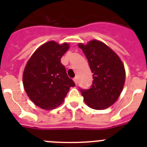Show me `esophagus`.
<instances>
[{"instance_id": "1", "label": "esophagus", "mask_w": 147, "mask_h": 147, "mask_svg": "<svg viewBox=\"0 0 147 147\" xmlns=\"http://www.w3.org/2000/svg\"><path fill=\"white\" fill-rule=\"evenodd\" d=\"M74 81L75 84H76V85H77V83H78V80H77V77H75V78H74Z\"/></svg>"}]
</instances>
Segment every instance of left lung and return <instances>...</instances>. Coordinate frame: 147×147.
Returning a JSON list of instances; mask_svg holds the SVG:
<instances>
[{"label": "left lung", "instance_id": "8db88e82", "mask_svg": "<svg viewBox=\"0 0 147 147\" xmlns=\"http://www.w3.org/2000/svg\"><path fill=\"white\" fill-rule=\"evenodd\" d=\"M93 73L90 88H80L84 101L91 108L104 110L113 105L121 93L125 82L124 66L113 51L98 40L80 43Z\"/></svg>", "mask_w": 147, "mask_h": 147}]
</instances>
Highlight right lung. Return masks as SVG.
I'll use <instances>...</instances> for the list:
<instances>
[{"instance_id": "obj_1", "label": "right lung", "mask_w": 147, "mask_h": 147, "mask_svg": "<svg viewBox=\"0 0 147 147\" xmlns=\"http://www.w3.org/2000/svg\"><path fill=\"white\" fill-rule=\"evenodd\" d=\"M69 49L67 42H45L28 59L23 71V83L28 96L35 105L51 110L63 102L74 82L67 75L61 58Z\"/></svg>"}]
</instances>
